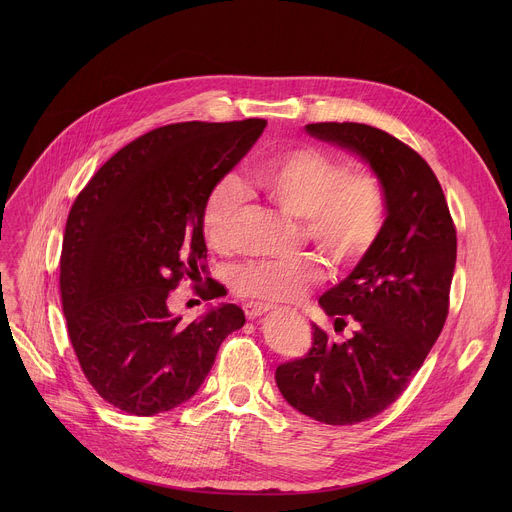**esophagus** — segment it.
I'll return each instance as SVG.
<instances>
[{
  "label": "esophagus",
  "instance_id": "1",
  "mask_svg": "<svg viewBox=\"0 0 512 512\" xmlns=\"http://www.w3.org/2000/svg\"><path fill=\"white\" fill-rule=\"evenodd\" d=\"M245 316H247V320H255V318H261V316H265L267 312H271L273 308L269 306V304H259V302H249V304H245Z\"/></svg>",
  "mask_w": 512,
  "mask_h": 512
}]
</instances>
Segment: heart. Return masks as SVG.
I'll use <instances>...</instances> for the list:
<instances>
[{
  "label": "heart",
  "mask_w": 512,
  "mask_h": 512,
  "mask_svg": "<svg viewBox=\"0 0 512 512\" xmlns=\"http://www.w3.org/2000/svg\"><path fill=\"white\" fill-rule=\"evenodd\" d=\"M283 212L300 218V239L314 245L334 269H350L379 243L387 223L381 180L318 145H296L259 158L245 176ZM245 192L239 180L221 178L206 194L200 231L208 247L229 251ZM324 277L312 255L289 263H247L235 271L239 296L269 304L302 300Z\"/></svg>",
  "instance_id": "b5f03b06"
}]
</instances>
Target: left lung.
Wrapping results in <instances>:
<instances>
[{"mask_svg":"<svg viewBox=\"0 0 512 512\" xmlns=\"http://www.w3.org/2000/svg\"><path fill=\"white\" fill-rule=\"evenodd\" d=\"M308 133L367 160L387 196L379 243L320 298L340 332L314 326L306 358L277 367L285 401L328 425H352L393 405L435 344L450 310L456 225L429 164L407 143L364 123H310Z\"/></svg>","mask_w":512,"mask_h":512,"instance_id":"obj_1","label":"left lung"}]
</instances>
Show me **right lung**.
<instances>
[{
    "mask_svg": "<svg viewBox=\"0 0 512 512\" xmlns=\"http://www.w3.org/2000/svg\"><path fill=\"white\" fill-rule=\"evenodd\" d=\"M265 119L184 121L139 135L81 190L60 253L66 330L93 389L131 415L188 401L212 369L218 346L243 328L235 304L190 324L168 294L190 279L202 300L206 243L200 212L208 190L263 133Z\"/></svg>",
    "mask_w": 512,
    "mask_h": 512,
    "instance_id": "add662e5",
    "label": "right lung"
}]
</instances>
